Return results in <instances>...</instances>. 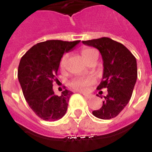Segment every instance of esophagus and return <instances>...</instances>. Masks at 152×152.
<instances>
[{
  "label": "esophagus",
  "mask_w": 152,
  "mask_h": 152,
  "mask_svg": "<svg viewBox=\"0 0 152 152\" xmlns=\"http://www.w3.org/2000/svg\"><path fill=\"white\" fill-rule=\"evenodd\" d=\"M82 94H83L86 98H88V99H89V98L91 97V95H89V94H87V93H82Z\"/></svg>",
  "instance_id": "1"
}]
</instances>
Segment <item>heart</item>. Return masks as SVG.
Here are the masks:
<instances>
[{"instance_id": "heart-1", "label": "heart", "mask_w": 152, "mask_h": 152, "mask_svg": "<svg viewBox=\"0 0 152 152\" xmlns=\"http://www.w3.org/2000/svg\"><path fill=\"white\" fill-rule=\"evenodd\" d=\"M95 53L97 52L95 50L91 48H83L81 50V54H82L83 59L85 60L86 62H88L90 60L91 57H92ZM67 58H68V54H64L61 57V62H60V67H61V69H63L64 68ZM95 82V77H92V76H90V77H88V78L76 77V78L72 79L69 82V84L72 88H73L75 90L79 91H87L88 87L91 85Z\"/></svg>"}]
</instances>
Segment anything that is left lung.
Instances as JSON below:
<instances>
[{
	"instance_id": "1",
	"label": "left lung",
	"mask_w": 152,
	"mask_h": 152,
	"mask_svg": "<svg viewBox=\"0 0 152 152\" xmlns=\"http://www.w3.org/2000/svg\"><path fill=\"white\" fill-rule=\"evenodd\" d=\"M98 49L103 61V75L98 90L106 88L102 106L94 110L96 118L108 120L117 117L129 103L137 79L136 57L123 44L110 38L83 41Z\"/></svg>"
}]
</instances>
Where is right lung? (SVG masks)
I'll use <instances>...</instances> for the list:
<instances>
[{"mask_svg": "<svg viewBox=\"0 0 152 152\" xmlns=\"http://www.w3.org/2000/svg\"><path fill=\"white\" fill-rule=\"evenodd\" d=\"M48 40L34 45L20 60L18 79L27 104L38 117L54 121L65 114L72 92L65 89L61 95L53 90V82L64 53L80 42Z\"/></svg>", "mask_w": 152, "mask_h": 152, "instance_id": "1", "label": "right lung"}]
</instances>
